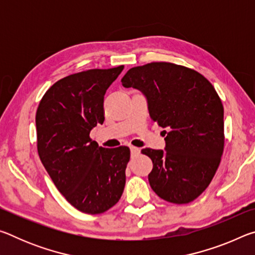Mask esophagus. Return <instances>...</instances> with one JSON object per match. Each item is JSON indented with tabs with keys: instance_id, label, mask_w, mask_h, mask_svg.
<instances>
[{
	"instance_id": "1",
	"label": "esophagus",
	"mask_w": 255,
	"mask_h": 255,
	"mask_svg": "<svg viewBox=\"0 0 255 255\" xmlns=\"http://www.w3.org/2000/svg\"><path fill=\"white\" fill-rule=\"evenodd\" d=\"M140 153V149L138 148V147H135V146H131L130 147V154H131V156L133 157V156H137L138 154Z\"/></svg>"
}]
</instances>
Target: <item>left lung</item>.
<instances>
[{
  "label": "left lung",
  "instance_id": "8db88e82",
  "mask_svg": "<svg viewBox=\"0 0 255 255\" xmlns=\"http://www.w3.org/2000/svg\"><path fill=\"white\" fill-rule=\"evenodd\" d=\"M147 100L149 117L167 129L165 148H144L153 162L150 188L172 204H188L213 180L224 149V108L200 73L172 63L132 67L122 79Z\"/></svg>",
  "mask_w": 255,
  "mask_h": 255
}]
</instances>
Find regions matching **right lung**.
Wrapping results in <instances>:
<instances>
[{"mask_svg": "<svg viewBox=\"0 0 255 255\" xmlns=\"http://www.w3.org/2000/svg\"><path fill=\"white\" fill-rule=\"evenodd\" d=\"M124 65L89 70L56 82L36 114L40 161L58 191L76 209L101 214L119 201L130 157L127 146L100 147L90 131L103 124V98Z\"/></svg>", "mask_w": 255, "mask_h": 255, "instance_id": "right-lung-1", "label": "right lung"}]
</instances>
